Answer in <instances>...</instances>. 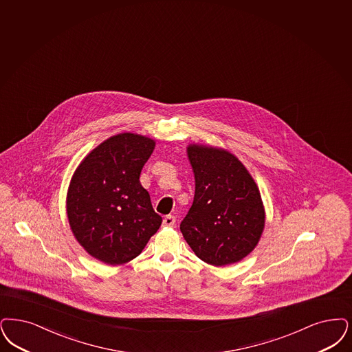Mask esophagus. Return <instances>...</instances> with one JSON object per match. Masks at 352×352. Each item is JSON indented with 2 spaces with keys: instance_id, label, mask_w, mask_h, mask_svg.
<instances>
[{
  "instance_id": "34e87169",
  "label": "esophagus",
  "mask_w": 352,
  "mask_h": 352,
  "mask_svg": "<svg viewBox=\"0 0 352 352\" xmlns=\"http://www.w3.org/2000/svg\"><path fill=\"white\" fill-rule=\"evenodd\" d=\"M162 224H164V226H174V224H175V217L171 216V214H168V216L164 219Z\"/></svg>"
}]
</instances>
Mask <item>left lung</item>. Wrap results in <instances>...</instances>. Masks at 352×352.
<instances>
[{
    "label": "left lung",
    "instance_id": "left-lung-1",
    "mask_svg": "<svg viewBox=\"0 0 352 352\" xmlns=\"http://www.w3.org/2000/svg\"><path fill=\"white\" fill-rule=\"evenodd\" d=\"M195 195L181 232L197 258L212 266L252 253L265 228V207L253 177L228 151L191 144Z\"/></svg>",
    "mask_w": 352,
    "mask_h": 352
}]
</instances>
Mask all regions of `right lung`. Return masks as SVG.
<instances>
[{
	"instance_id": "obj_1",
	"label": "right lung",
	"mask_w": 352,
	"mask_h": 352,
	"mask_svg": "<svg viewBox=\"0 0 352 352\" xmlns=\"http://www.w3.org/2000/svg\"><path fill=\"white\" fill-rule=\"evenodd\" d=\"M155 145L141 135H115L86 155L72 177L67 195L72 232L87 253L106 265L136 258L161 226L162 217L140 183Z\"/></svg>"
}]
</instances>
